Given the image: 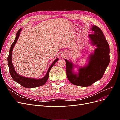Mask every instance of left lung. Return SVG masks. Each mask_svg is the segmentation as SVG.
Returning <instances> with one entry per match:
<instances>
[{"label": "left lung", "mask_w": 120, "mask_h": 120, "mask_svg": "<svg viewBox=\"0 0 120 120\" xmlns=\"http://www.w3.org/2000/svg\"><path fill=\"white\" fill-rule=\"evenodd\" d=\"M93 34L89 37L93 45L97 48L94 53L90 55L88 66L80 68L78 75L74 74L72 70L73 64L65 60L68 79L71 83L76 86H89L102 78L109 64L110 48L106 38L101 29L96 25L92 28Z\"/></svg>", "instance_id": "1"}]
</instances>
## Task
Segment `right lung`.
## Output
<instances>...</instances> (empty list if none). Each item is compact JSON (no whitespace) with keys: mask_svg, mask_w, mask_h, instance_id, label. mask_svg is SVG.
I'll use <instances>...</instances> for the list:
<instances>
[{"mask_svg":"<svg viewBox=\"0 0 120 120\" xmlns=\"http://www.w3.org/2000/svg\"><path fill=\"white\" fill-rule=\"evenodd\" d=\"M21 30V28H20L17 32L16 34V38L14 40V42L12 44L11 46L10 47V50H9V53L8 56V68H9V70L11 76L12 78L17 83H19V85L22 86L24 87V88H36V87H38L39 86H42L45 85L47 82V80L49 78V71L51 70L52 68L53 67V65L55 64L57 61H58V58L54 60V61L52 63L51 66H50L49 68V70L47 71V73L46 75L44 77L41 79H35L33 78H28L26 77H22V76L19 75V74L16 73L15 70H14V68L13 67V65L12 63V59H11V56H12V50L14 48V46L15 45V43L17 41L18 38L20 34V32Z\"/></svg>","mask_w":120,"mask_h":120,"instance_id":"obj_1","label":"right lung"}]
</instances>
